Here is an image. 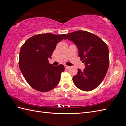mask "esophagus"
<instances>
[{"mask_svg": "<svg viewBox=\"0 0 126 126\" xmlns=\"http://www.w3.org/2000/svg\"><path fill=\"white\" fill-rule=\"evenodd\" d=\"M65 67L66 69H68V68H70V67L68 66H67V65H65Z\"/></svg>", "mask_w": 126, "mask_h": 126, "instance_id": "34e87169", "label": "esophagus"}]
</instances>
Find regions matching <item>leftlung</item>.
I'll return each mask as SVG.
<instances>
[{"label":"left lung","mask_w":126,"mask_h":126,"mask_svg":"<svg viewBox=\"0 0 126 126\" xmlns=\"http://www.w3.org/2000/svg\"><path fill=\"white\" fill-rule=\"evenodd\" d=\"M72 41L79 50L80 60L85 63L83 71L78 69L73 77L76 87L83 91H91L101 83L107 73L110 57L108 46L97 35L85 31L67 34L64 39Z\"/></svg>","instance_id":"8db88e82"}]
</instances>
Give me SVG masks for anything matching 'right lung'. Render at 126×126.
<instances>
[{"label": "right lung", "instance_id": "add662e5", "mask_svg": "<svg viewBox=\"0 0 126 126\" xmlns=\"http://www.w3.org/2000/svg\"><path fill=\"white\" fill-rule=\"evenodd\" d=\"M66 34L44 33L33 36L25 41L19 53V66L27 83L41 92L52 90L60 81L63 65L54 66L48 63L57 44Z\"/></svg>", "mask_w": 126, "mask_h": 126}]
</instances>
